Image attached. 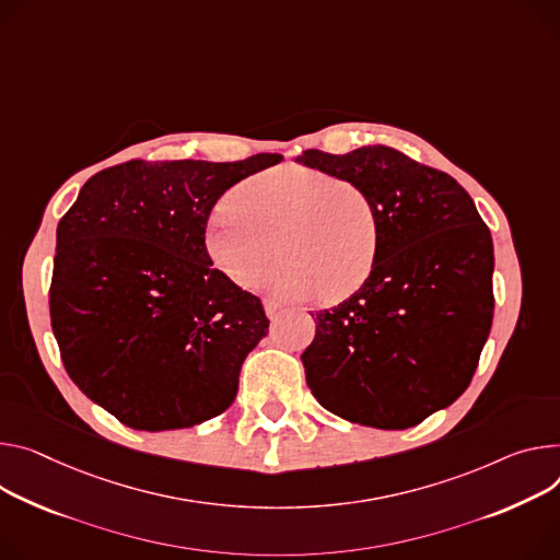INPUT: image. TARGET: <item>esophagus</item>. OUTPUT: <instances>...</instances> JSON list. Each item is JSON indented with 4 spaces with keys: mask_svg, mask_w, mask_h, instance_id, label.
Listing matches in <instances>:
<instances>
[{
    "mask_svg": "<svg viewBox=\"0 0 560 560\" xmlns=\"http://www.w3.org/2000/svg\"><path fill=\"white\" fill-rule=\"evenodd\" d=\"M264 308H266V315H268L270 319H275V317L281 313V303H279V301H272V299H266V301H264Z\"/></svg>",
    "mask_w": 560,
    "mask_h": 560,
    "instance_id": "1",
    "label": "esophagus"
}]
</instances>
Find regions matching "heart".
Here are the masks:
<instances>
[{
  "mask_svg": "<svg viewBox=\"0 0 560 560\" xmlns=\"http://www.w3.org/2000/svg\"><path fill=\"white\" fill-rule=\"evenodd\" d=\"M270 288L285 299H341L371 275L380 225L369 191L348 178L283 165L236 185L206 225L212 266L234 285Z\"/></svg>",
  "mask_w": 560,
  "mask_h": 560,
  "instance_id": "1",
  "label": "heart"
}]
</instances>
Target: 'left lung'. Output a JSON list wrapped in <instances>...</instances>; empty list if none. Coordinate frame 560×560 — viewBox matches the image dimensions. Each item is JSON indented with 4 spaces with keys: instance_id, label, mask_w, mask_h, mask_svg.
<instances>
[{
    "instance_id": "1",
    "label": "left lung",
    "mask_w": 560,
    "mask_h": 560,
    "mask_svg": "<svg viewBox=\"0 0 560 560\" xmlns=\"http://www.w3.org/2000/svg\"><path fill=\"white\" fill-rule=\"evenodd\" d=\"M296 163L362 185L380 247L364 285L317 311L303 350L326 411L364 427L409 429L460 397L493 319V243L471 196L448 174L384 144Z\"/></svg>"
}]
</instances>
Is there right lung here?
Segmentation results:
<instances>
[{"mask_svg": "<svg viewBox=\"0 0 560 560\" xmlns=\"http://www.w3.org/2000/svg\"><path fill=\"white\" fill-rule=\"evenodd\" d=\"M127 161L91 176L58 223L50 326L75 386L136 431L187 429L234 401L264 303L206 252L217 200L281 163Z\"/></svg>", "mask_w": 560, "mask_h": 560, "instance_id": "obj_1", "label": "right lung"}]
</instances>
